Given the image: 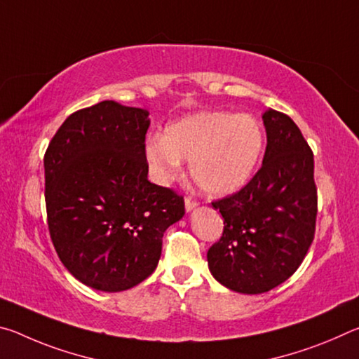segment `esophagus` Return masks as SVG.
<instances>
[{
  "instance_id": "1",
  "label": "esophagus",
  "mask_w": 359,
  "mask_h": 359,
  "mask_svg": "<svg viewBox=\"0 0 359 359\" xmlns=\"http://www.w3.org/2000/svg\"><path fill=\"white\" fill-rule=\"evenodd\" d=\"M196 205H198V201H196V199H193V198H185V210H187V212L193 210L194 208H196Z\"/></svg>"
}]
</instances>
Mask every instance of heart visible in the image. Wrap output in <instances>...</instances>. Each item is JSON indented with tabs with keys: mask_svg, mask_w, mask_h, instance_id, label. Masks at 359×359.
<instances>
[{
	"mask_svg": "<svg viewBox=\"0 0 359 359\" xmlns=\"http://www.w3.org/2000/svg\"><path fill=\"white\" fill-rule=\"evenodd\" d=\"M264 149L259 121L247 114L198 112L169 123L165 137L145 144V160L154 179L169 184L190 161L196 185L212 196H228L244 187Z\"/></svg>",
	"mask_w": 359,
	"mask_h": 359,
	"instance_id": "b5f03b06",
	"label": "heart"
}]
</instances>
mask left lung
Returning <instances> with one entry per match:
<instances>
[{
    "label": "left lung",
    "mask_w": 359,
    "mask_h": 359,
    "mask_svg": "<svg viewBox=\"0 0 359 359\" xmlns=\"http://www.w3.org/2000/svg\"><path fill=\"white\" fill-rule=\"evenodd\" d=\"M263 166L239 190L212 203L223 234L209 248V269L224 287L266 293L294 274L307 255L317 222L313 154L288 115L263 114Z\"/></svg>",
    "instance_id": "8db88e82"
}]
</instances>
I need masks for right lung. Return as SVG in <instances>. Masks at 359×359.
<instances>
[{"mask_svg":"<svg viewBox=\"0 0 359 359\" xmlns=\"http://www.w3.org/2000/svg\"><path fill=\"white\" fill-rule=\"evenodd\" d=\"M149 112L101 101L71 114L44 155L47 224L79 282L107 293L145 280L184 198L149 182Z\"/></svg>","mask_w":359,"mask_h":359,"instance_id":"add662e5","label":"right lung"}]
</instances>
